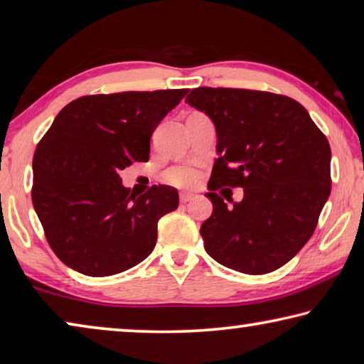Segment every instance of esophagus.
Here are the masks:
<instances>
[{
    "instance_id": "34e87169",
    "label": "esophagus",
    "mask_w": 364,
    "mask_h": 364,
    "mask_svg": "<svg viewBox=\"0 0 364 364\" xmlns=\"http://www.w3.org/2000/svg\"><path fill=\"white\" fill-rule=\"evenodd\" d=\"M195 198V195L192 193H181V203L182 205H186V203H190Z\"/></svg>"
}]
</instances>
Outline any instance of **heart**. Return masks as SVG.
I'll return each mask as SVG.
<instances>
[{
    "mask_svg": "<svg viewBox=\"0 0 364 364\" xmlns=\"http://www.w3.org/2000/svg\"><path fill=\"white\" fill-rule=\"evenodd\" d=\"M201 174L193 166H176L166 172V181L178 188H192L200 182Z\"/></svg>",
    "mask_w": 364,
    "mask_h": 364,
    "instance_id": "obj_1",
    "label": "heart"
}]
</instances>
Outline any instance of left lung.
Returning <instances> with one entry per match:
<instances>
[{
    "label": "left lung",
    "mask_w": 364,
    "mask_h": 364,
    "mask_svg": "<svg viewBox=\"0 0 364 364\" xmlns=\"http://www.w3.org/2000/svg\"><path fill=\"white\" fill-rule=\"evenodd\" d=\"M213 121L218 156L201 225L214 260L247 275L283 267L302 250L331 193V149L297 100L264 91L196 87L186 99ZM241 186L228 207L213 192Z\"/></svg>",
    "instance_id": "1"
}]
</instances>
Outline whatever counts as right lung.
I'll list each match as a JSON object with an SVG mask.
<instances>
[{
    "label": "right lung",
    "mask_w": 364,
    "mask_h": 364,
    "mask_svg": "<svg viewBox=\"0 0 364 364\" xmlns=\"http://www.w3.org/2000/svg\"><path fill=\"white\" fill-rule=\"evenodd\" d=\"M188 89L85 95L57 113L33 155L31 201L49 246L87 277H110L150 256L174 187L136 196L119 171L149 161L150 139Z\"/></svg>",
    "instance_id": "obj_1"
}]
</instances>
